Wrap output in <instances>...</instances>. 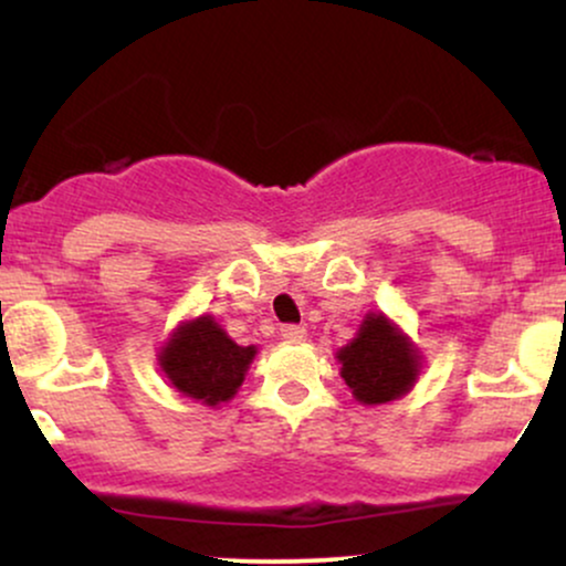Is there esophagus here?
<instances>
[{"instance_id":"esophagus-1","label":"esophagus","mask_w":566,"mask_h":566,"mask_svg":"<svg viewBox=\"0 0 566 566\" xmlns=\"http://www.w3.org/2000/svg\"><path fill=\"white\" fill-rule=\"evenodd\" d=\"M282 337L290 343H303L305 340V327L303 324H284Z\"/></svg>"}]
</instances>
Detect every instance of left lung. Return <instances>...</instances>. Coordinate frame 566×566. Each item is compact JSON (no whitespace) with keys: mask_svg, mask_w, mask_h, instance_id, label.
<instances>
[{"mask_svg":"<svg viewBox=\"0 0 566 566\" xmlns=\"http://www.w3.org/2000/svg\"><path fill=\"white\" fill-rule=\"evenodd\" d=\"M335 359L354 399L367 407L401 399L423 369V350L382 311H369Z\"/></svg>","mask_w":566,"mask_h":566,"instance_id":"1","label":"left lung"}]
</instances>
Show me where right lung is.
<instances>
[{"instance_id": "obj_1", "label": "right lung", "mask_w": 566, "mask_h": 566, "mask_svg": "<svg viewBox=\"0 0 566 566\" xmlns=\"http://www.w3.org/2000/svg\"><path fill=\"white\" fill-rule=\"evenodd\" d=\"M255 354V346H239L210 314H201L172 329L157 365L175 391L205 407H220L237 396Z\"/></svg>"}]
</instances>
